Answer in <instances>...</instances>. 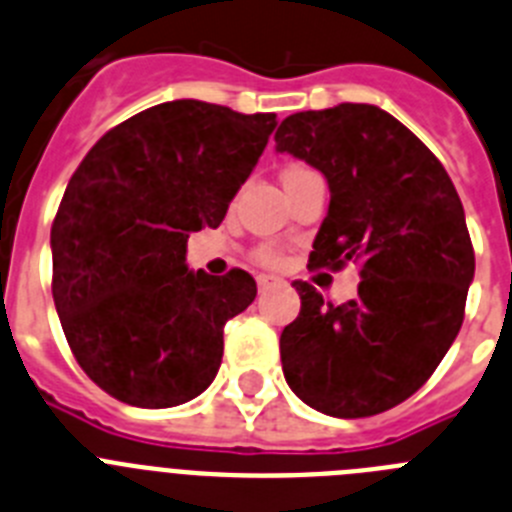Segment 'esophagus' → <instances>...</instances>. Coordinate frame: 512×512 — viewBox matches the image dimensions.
<instances>
[{
    "label": "esophagus",
    "instance_id": "obj_1",
    "mask_svg": "<svg viewBox=\"0 0 512 512\" xmlns=\"http://www.w3.org/2000/svg\"><path fill=\"white\" fill-rule=\"evenodd\" d=\"M270 286H275L273 275H260V278H257V288H260V291H268Z\"/></svg>",
    "mask_w": 512,
    "mask_h": 512
}]
</instances>
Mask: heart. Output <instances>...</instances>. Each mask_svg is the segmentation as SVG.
I'll return each instance as SVG.
<instances>
[{"instance_id":"1","label":"heart","mask_w":512,"mask_h":512,"mask_svg":"<svg viewBox=\"0 0 512 512\" xmlns=\"http://www.w3.org/2000/svg\"><path fill=\"white\" fill-rule=\"evenodd\" d=\"M299 172H309V167H301V164H293V167H288V170L283 172V177L299 175ZM257 260H260L262 265H278V260H281V257H278V252H275V250H270V247H265V250L257 252Z\"/></svg>"}]
</instances>
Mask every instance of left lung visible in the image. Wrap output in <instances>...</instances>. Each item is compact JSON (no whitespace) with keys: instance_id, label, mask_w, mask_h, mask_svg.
<instances>
[{"instance_id":"left-lung-1","label":"left lung","mask_w":512,"mask_h":512,"mask_svg":"<svg viewBox=\"0 0 512 512\" xmlns=\"http://www.w3.org/2000/svg\"><path fill=\"white\" fill-rule=\"evenodd\" d=\"M275 149L330 185L309 268H361L345 304L293 281L301 311L281 335L283 376L324 415L391 410L433 376L464 322L474 247L459 193L433 151L376 105L288 115Z\"/></svg>"}]
</instances>
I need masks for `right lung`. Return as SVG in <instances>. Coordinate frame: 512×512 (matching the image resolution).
<instances>
[{"label": "right lung", "instance_id": "add662e5", "mask_svg": "<svg viewBox=\"0 0 512 512\" xmlns=\"http://www.w3.org/2000/svg\"><path fill=\"white\" fill-rule=\"evenodd\" d=\"M201 100L110 128L71 175L51 226L53 304L82 371L110 397L162 410L211 386L224 324L255 278L193 273L188 237L224 221L275 128Z\"/></svg>", "mask_w": 512, "mask_h": 512}]
</instances>
